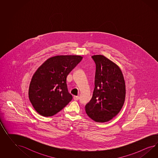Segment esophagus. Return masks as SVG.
Here are the masks:
<instances>
[{
  "label": "esophagus",
  "instance_id": "obj_1",
  "mask_svg": "<svg viewBox=\"0 0 158 158\" xmlns=\"http://www.w3.org/2000/svg\"><path fill=\"white\" fill-rule=\"evenodd\" d=\"M73 99L75 100H78L79 99V96H73Z\"/></svg>",
  "mask_w": 158,
  "mask_h": 158
}]
</instances>
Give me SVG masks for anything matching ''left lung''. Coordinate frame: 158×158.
<instances>
[{
	"label": "left lung",
	"mask_w": 158,
	"mask_h": 158,
	"mask_svg": "<svg viewBox=\"0 0 158 158\" xmlns=\"http://www.w3.org/2000/svg\"><path fill=\"white\" fill-rule=\"evenodd\" d=\"M92 58L96 65L95 87L85 106L87 115L96 122H106L118 114L124 104L126 86L119 67L102 55Z\"/></svg>",
	"instance_id": "left-lung-1"
}]
</instances>
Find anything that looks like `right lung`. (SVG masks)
<instances>
[{
  "mask_svg": "<svg viewBox=\"0 0 158 158\" xmlns=\"http://www.w3.org/2000/svg\"><path fill=\"white\" fill-rule=\"evenodd\" d=\"M80 56H57L48 59L32 77L29 100L35 110L43 116H52L72 100L67 77L81 61Z\"/></svg>",
  "mask_w": 158,
  "mask_h": 158,
  "instance_id": "add662e5",
  "label": "right lung"
}]
</instances>
